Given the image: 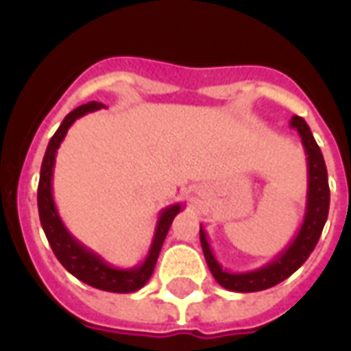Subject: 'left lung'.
<instances>
[{"instance_id": "8db88e82", "label": "left lung", "mask_w": 351, "mask_h": 351, "mask_svg": "<svg viewBox=\"0 0 351 351\" xmlns=\"http://www.w3.org/2000/svg\"><path fill=\"white\" fill-rule=\"evenodd\" d=\"M289 125L297 130L302 146H304V152H306L308 190H306V208H304L301 228L286 250L280 252L276 258L259 269L246 272H231L226 271L218 263V259L210 250L205 229H199V239H201L206 265L216 282L229 291H239V293L261 291V289L276 286L282 280L289 278L308 259L312 250L316 248L322 231H324L327 214H329V180H327L324 154L319 150L308 123L304 122L301 116H293Z\"/></svg>"}]
</instances>
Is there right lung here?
<instances>
[{"instance_id":"right-lung-1","label":"right lung","mask_w":351,"mask_h":351,"mask_svg":"<svg viewBox=\"0 0 351 351\" xmlns=\"http://www.w3.org/2000/svg\"><path fill=\"white\" fill-rule=\"evenodd\" d=\"M103 107L105 105L97 103V101H90L86 105H80V107H77L65 116L64 122L60 123L56 133L50 138L45 158H43L39 188H37L39 220H41L45 235L49 239L50 248L54 252L58 261L64 265L65 271L71 272L73 276L82 280L88 286L97 287V289H103V291L133 293V291H137V289L145 286L152 276L163 241L167 237L169 228L175 220V216L184 208L182 203L165 206L160 213V218H158V223H156V231H154L152 244H150V250L146 254L145 261L137 265V267H131V269H118V267H112L110 263H107L93 250L86 248L84 244L79 243L69 233V229L65 228V223L58 214L56 203H54V197H52V176H54L56 152L65 135H67V130L71 128L75 120H79L80 116L93 112V110H99Z\"/></svg>"}]
</instances>
